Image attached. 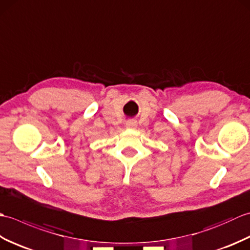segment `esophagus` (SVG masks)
<instances>
[{
	"label": "esophagus",
	"instance_id": "obj_1",
	"mask_svg": "<svg viewBox=\"0 0 250 250\" xmlns=\"http://www.w3.org/2000/svg\"><path fill=\"white\" fill-rule=\"evenodd\" d=\"M125 126H126V129L134 130V129H136V126H137L136 121L135 120H128V121H126Z\"/></svg>",
	"mask_w": 250,
	"mask_h": 250
}]
</instances>
